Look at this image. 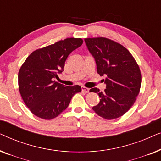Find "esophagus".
<instances>
[{
    "mask_svg": "<svg viewBox=\"0 0 161 161\" xmlns=\"http://www.w3.org/2000/svg\"><path fill=\"white\" fill-rule=\"evenodd\" d=\"M81 89H82V92H85V93H89V88H86L85 86H82V87H81Z\"/></svg>",
    "mask_w": 161,
    "mask_h": 161,
    "instance_id": "esophagus-1",
    "label": "esophagus"
}]
</instances>
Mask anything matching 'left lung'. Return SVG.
<instances>
[{
  "instance_id": "left-lung-1",
  "label": "left lung",
  "mask_w": 161,
  "mask_h": 161,
  "mask_svg": "<svg viewBox=\"0 0 161 161\" xmlns=\"http://www.w3.org/2000/svg\"><path fill=\"white\" fill-rule=\"evenodd\" d=\"M86 45L95 59L97 71L105 75L106 89L100 92L92 88L91 92L98 94L100 100L92 108L105 119H114L126 113L135 103L140 92L142 74L133 56L119 43L105 37L86 38Z\"/></svg>"
}]
</instances>
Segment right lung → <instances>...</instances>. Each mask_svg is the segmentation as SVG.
<instances>
[{"label":"right lung","instance_id":"1","mask_svg":"<svg viewBox=\"0 0 161 161\" xmlns=\"http://www.w3.org/2000/svg\"><path fill=\"white\" fill-rule=\"evenodd\" d=\"M83 44L80 38H67L31 53L18 73L19 91L32 114L43 119L58 116L69 105L78 85L65 86L53 80L58 78L67 57Z\"/></svg>","mask_w":161,"mask_h":161}]
</instances>
